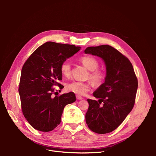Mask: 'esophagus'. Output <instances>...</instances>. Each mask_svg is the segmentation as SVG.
Segmentation results:
<instances>
[{"mask_svg": "<svg viewBox=\"0 0 156 156\" xmlns=\"http://www.w3.org/2000/svg\"><path fill=\"white\" fill-rule=\"evenodd\" d=\"M76 98L77 99V100H81L83 99V98L81 96H79V95H76Z\"/></svg>", "mask_w": 156, "mask_h": 156, "instance_id": "1", "label": "esophagus"}]
</instances>
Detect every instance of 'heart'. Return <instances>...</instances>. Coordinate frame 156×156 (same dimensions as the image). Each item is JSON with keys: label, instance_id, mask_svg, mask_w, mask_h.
Here are the masks:
<instances>
[{"label": "heart", "instance_id": "heart-1", "mask_svg": "<svg viewBox=\"0 0 156 156\" xmlns=\"http://www.w3.org/2000/svg\"><path fill=\"white\" fill-rule=\"evenodd\" d=\"M79 61L87 69L90 70L88 78L91 80L93 84L96 87H100L105 82L106 73L104 71L98 69L99 61L92 56H83L79 58ZM60 71L64 76L69 77L72 73V66L68 61H64L60 65ZM92 84L90 81L79 82L72 81L66 86V90L73 92L77 95H83L87 92L91 87Z\"/></svg>", "mask_w": 156, "mask_h": 156}]
</instances>
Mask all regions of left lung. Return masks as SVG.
Wrapping results in <instances>:
<instances>
[{
  "mask_svg": "<svg viewBox=\"0 0 156 156\" xmlns=\"http://www.w3.org/2000/svg\"><path fill=\"white\" fill-rule=\"evenodd\" d=\"M84 52L101 57L107 69L105 83L93 94L99 100H87L86 123L96 133H110L123 122L133 108L138 80L129 60L113 47H88Z\"/></svg>",
  "mask_w": 156,
  "mask_h": 156,
  "instance_id": "obj_1",
  "label": "left lung"
}]
</instances>
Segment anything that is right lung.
Masks as SVG:
<instances>
[{
	"instance_id": "right-lung-1",
	"label": "right lung",
	"mask_w": 156,
	"mask_h": 156,
	"mask_svg": "<svg viewBox=\"0 0 156 156\" xmlns=\"http://www.w3.org/2000/svg\"><path fill=\"white\" fill-rule=\"evenodd\" d=\"M80 50L75 45L48 41L37 48L21 69L19 87L23 114L34 129L50 131L60 124L64 108L76 100L69 92L53 97L54 86L63 85L60 65Z\"/></svg>"
}]
</instances>
